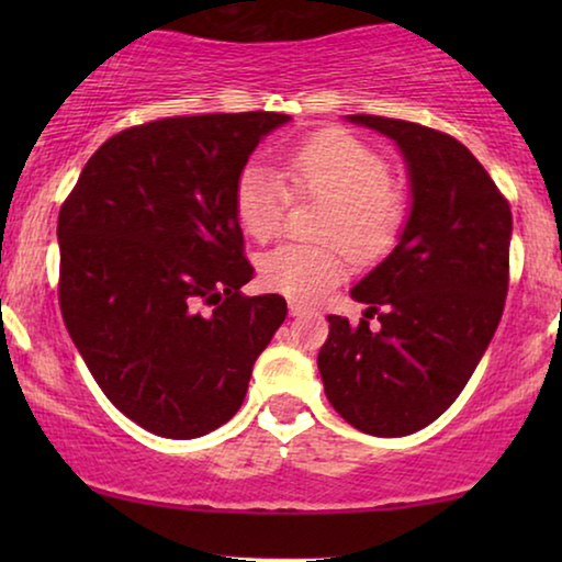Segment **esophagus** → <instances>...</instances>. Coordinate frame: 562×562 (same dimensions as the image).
<instances>
[{
  "mask_svg": "<svg viewBox=\"0 0 562 562\" xmlns=\"http://www.w3.org/2000/svg\"><path fill=\"white\" fill-rule=\"evenodd\" d=\"M310 312V306L302 304V302H289V314L291 317H302V314Z\"/></svg>",
  "mask_w": 562,
  "mask_h": 562,
  "instance_id": "34e87169",
  "label": "esophagus"
}]
</instances>
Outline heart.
Returning a JSON list of instances; mask_svg holds the SVG:
<instances>
[{
	"label": "heart",
	"instance_id": "heart-1",
	"mask_svg": "<svg viewBox=\"0 0 562 562\" xmlns=\"http://www.w3.org/2000/svg\"><path fill=\"white\" fill-rule=\"evenodd\" d=\"M281 175L296 194L327 202L322 245L286 243L260 258V279L271 291L317 302L350 273V251L381 258L402 229L404 206L389 183V164L373 148L342 130L306 137L281 156ZM289 191L273 168L248 164L237 173L233 204L240 227L256 240L279 233Z\"/></svg>",
	"mask_w": 562,
	"mask_h": 562
}]
</instances>
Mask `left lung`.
<instances>
[{
    "label": "left lung",
    "instance_id": "8db88e82",
    "mask_svg": "<svg viewBox=\"0 0 562 562\" xmlns=\"http://www.w3.org/2000/svg\"><path fill=\"white\" fill-rule=\"evenodd\" d=\"M391 137L409 173L412 206L396 248L350 296L363 319L329 314L317 366L329 404L366 435L432 425L486 352L509 289L512 210L471 150L417 122L348 114ZM375 313L380 327L368 318Z\"/></svg>",
    "mask_w": 562,
    "mask_h": 562
}]
</instances>
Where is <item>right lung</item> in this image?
I'll use <instances>...</instances> for the list:
<instances>
[{"mask_svg":"<svg viewBox=\"0 0 562 562\" xmlns=\"http://www.w3.org/2000/svg\"><path fill=\"white\" fill-rule=\"evenodd\" d=\"M279 112L166 117L99 148L58 214L60 312L99 389L171 440L240 409L286 319L279 294L243 296L252 266L233 191Z\"/></svg>","mask_w":562,"mask_h":562,"instance_id":"1","label":"right lung"}]
</instances>
